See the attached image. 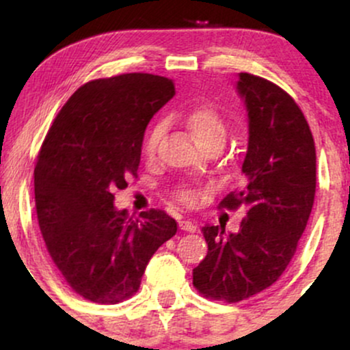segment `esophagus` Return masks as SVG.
I'll use <instances>...</instances> for the list:
<instances>
[{"mask_svg":"<svg viewBox=\"0 0 350 350\" xmlns=\"http://www.w3.org/2000/svg\"><path fill=\"white\" fill-rule=\"evenodd\" d=\"M179 228L184 232H189V234H194V232L198 230V226H196L194 222H191V220H180Z\"/></svg>","mask_w":350,"mask_h":350,"instance_id":"1","label":"esophagus"}]
</instances>
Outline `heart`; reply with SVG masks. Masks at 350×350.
<instances>
[{"label": "heart", "mask_w": 350, "mask_h": 350, "mask_svg": "<svg viewBox=\"0 0 350 350\" xmlns=\"http://www.w3.org/2000/svg\"><path fill=\"white\" fill-rule=\"evenodd\" d=\"M178 118L183 120V123L189 128L192 136H194V138L198 139V143L202 144L204 148L212 143L224 142V139H226V123H224L219 111L214 110V108L206 105L192 107L178 115ZM164 133H166V123L156 122L152 124L151 130L148 131L146 139H144V152H146L148 156L154 154L156 148H158L159 142L163 139ZM198 198L199 196L194 189L184 187L178 191V199L183 204H186V206L196 204Z\"/></svg>", "instance_id": "obj_1"}]
</instances>
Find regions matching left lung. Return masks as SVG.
<instances>
[{
  "instance_id": "left-lung-1",
  "label": "left lung",
  "mask_w": 350,
  "mask_h": 350,
  "mask_svg": "<svg viewBox=\"0 0 350 350\" xmlns=\"http://www.w3.org/2000/svg\"><path fill=\"white\" fill-rule=\"evenodd\" d=\"M237 92L248 111L242 187L220 206L242 207L239 232L202 227L208 252L192 271L207 298L237 303L283 275L306 228L316 192V148L296 102L278 85L239 74Z\"/></svg>"
}]
</instances>
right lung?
I'll return each instance as SVG.
<instances>
[{"label":"right lung","instance_id":"obj_1","mask_svg":"<svg viewBox=\"0 0 350 350\" xmlns=\"http://www.w3.org/2000/svg\"><path fill=\"white\" fill-rule=\"evenodd\" d=\"M174 95L171 79L152 74L92 80L44 139L34 170L39 228L60 275L88 301L133 296L151 256L178 232L166 212L128 219L113 204L138 171L148 123Z\"/></svg>","mask_w":350,"mask_h":350}]
</instances>
